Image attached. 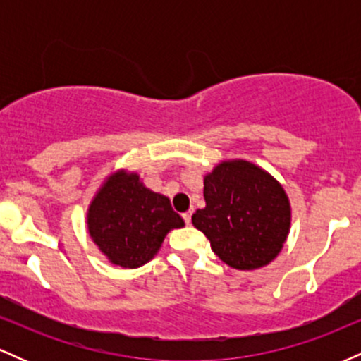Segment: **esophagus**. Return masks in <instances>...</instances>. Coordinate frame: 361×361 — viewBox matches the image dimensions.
Returning a JSON list of instances; mask_svg holds the SVG:
<instances>
[{"label": "esophagus", "instance_id": "esophagus-1", "mask_svg": "<svg viewBox=\"0 0 361 361\" xmlns=\"http://www.w3.org/2000/svg\"><path fill=\"white\" fill-rule=\"evenodd\" d=\"M192 210H188V212H185L183 214V221L186 222V224H188V226H190V222H192Z\"/></svg>", "mask_w": 361, "mask_h": 361}]
</instances>
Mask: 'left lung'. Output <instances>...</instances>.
I'll return each instance as SVG.
<instances>
[{"label":"left lung","instance_id":"obj_1","mask_svg":"<svg viewBox=\"0 0 361 361\" xmlns=\"http://www.w3.org/2000/svg\"><path fill=\"white\" fill-rule=\"evenodd\" d=\"M204 197L205 207L192 222L224 263L256 270L279 256L290 233L292 209L270 173L250 161H222L205 175Z\"/></svg>","mask_w":361,"mask_h":361}]
</instances>
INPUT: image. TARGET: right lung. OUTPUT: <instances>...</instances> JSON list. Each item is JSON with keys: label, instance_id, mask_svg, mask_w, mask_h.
I'll use <instances>...</instances> for the list:
<instances>
[{"label": "right lung", "instance_id": "1", "mask_svg": "<svg viewBox=\"0 0 361 361\" xmlns=\"http://www.w3.org/2000/svg\"><path fill=\"white\" fill-rule=\"evenodd\" d=\"M88 233L111 264L139 268L161 250L169 231L185 226L164 195L144 186L137 173L106 176L86 214Z\"/></svg>", "mask_w": 361, "mask_h": 361}]
</instances>
